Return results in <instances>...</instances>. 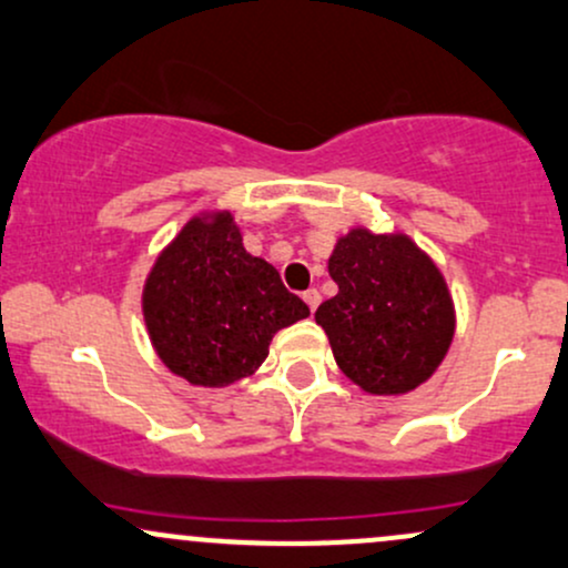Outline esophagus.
Returning a JSON list of instances; mask_svg holds the SVG:
<instances>
[{"label": "esophagus", "mask_w": 568, "mask_h": 568, "mask_svg": "<svg viewBox=\"0 0 568 568\" xmlns=\"http://www.w3.org/2000/svg\"><path fill=\"white\" fill-rule=\"evenodd\" d=\"M304 302H306V306H310V312H315L317 304H321V291L317 288L304 291Z\"/></svg>", "instance_id": "obj_1"}]
</instances>
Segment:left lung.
Returning a JSON list of instances; mask_svg holds the SVG:
<instances>
[{
  "mask_svg": "<svg viewBox=\"0 0 568 568\" xmlns=\"http://www.w3.org/2000/svg\"><path fill=\"white\" fill-rule=\"evenodd\" d=\"M328 275L338 293L317 306L336 366L368 395H406L440 366L454 302L433 258L408 234L355 226L336 240Z\"/></svg>",
  "mask_w": 568,
  "mask_h": 568,
  "instance_id": "obj_1",
  "label": "left lung"
}]
</instances>
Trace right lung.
Listing matches in <instances>:
<instances>
[{"label":"right lung","mask_w":568,"mask_h":568,"mask_svg":"<svg viewBox=\"0 0 568 568\" xmlns=\"http://www.w3.org/2000/svg\"><path fill=\"white\" fill-rule=\"evenodd\" d=\"M141 306L160 361L197 387L251 376L272 336L310 315L275 266L245 251L230 211L186 221L149 272Z\"/></svg>","instance_id":"add662e5"}]
</instances>
